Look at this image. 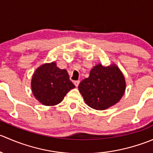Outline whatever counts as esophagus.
<instances>
[{"label":"esophagus","mask_w":153,"mask_h":153,"mask_svg":"<svg viewBox=\"0 0 153 153\" xmlns=\"http://www.w3.org/2000/svg\"><path fill=\"white\" fill-rule=\"evenodd\" d=\"M80 84V81H74V84H75V86H78V84Z\"/></svg>","instance_id":"esophagus-1"}]
</instances>
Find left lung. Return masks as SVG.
Instances as JSON below:
<instances>
[{
	"label": "left lung",
	"mask_w": 153,
	"mask_h": 153,
	"mask_svg": "<svg viewBox=\"0 0 153 153\" xmlns=\"http://www.w3.org/2000/svg\"><path fill=\"white\" fill-rule=\"evenodd\" d=\"M125 89L124 76L115 64L95 66L89 78L78 86L86 104L97 110H104L117 104L124 95Z\"/></svg>",
	"instance_id": "1"
}]
</instances>
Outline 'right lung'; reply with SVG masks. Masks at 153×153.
I'll use <instances>...</instances> for the list:
<instances>
[{
	"instance_id": "obj_1",
	"label": "right lung",
	"mask_w": 153,
	"mask_h": 153,
	"mask_svg": "<svg viewBox=\"0 0 153 153\" xmlns=\"http://www.w3.org/2000/svg\"><path fill=\"white\" fill-rule=\"evenodd\" d=\"M31 86L35 98L45 106L61 103L67 92L75 87L67 71L57 67L55 62L38 67L32 75Z\"/></svg>"
}]
</instances>
